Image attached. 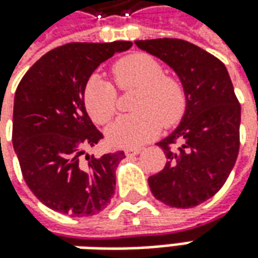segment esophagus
I'll use <instances>...</instances> for the list:
<instances>
[{
	"label": "esophagus",
	"mask_w": 258,
	"mask_h": 258,
	"mask_svg": "<svg viewBox=\"0 0 258 258\" xmlns=\"http://www.w3.org/2000/svg\"><path fill=\"white\" fill-rule=\"evenodd\" d=\"M140 153H141V148H127V150H125V156L127 157L137 156Z\"/></svg>",
	"instance_id": "esophagus-1"
}]
</instances>
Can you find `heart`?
Segmentation results:
<instances>
[{"label":"heart","instance_id":"1","mask_svg":"<svg viewBox=\"0 0 258 258\" xmlns=\"http://www.w3.org/2000/svg\"><path fill=\"white\" fill-rule=\"evenodd\" d=\"M111 73L120 90L138 91L133 104L138 112L120 117L107 131L114 146H143L160 133L161 124L171 127L181 120L187 105L184 85L178 78L167 76L156 58L136 52L115 61ZM83 100L97 124L110 122L117 112V90L100 77L94 76L87 81Z\"/></svg>","mask_w":258,"mask_h":258}]
</instances>
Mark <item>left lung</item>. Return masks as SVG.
<instances>
[{"instance_id":"1","label":"left lung","mask_w":258,"mask_h":258,"mask_svg":"<svg viewBox=\"0 0 258 258\" xmlns=\"http://www.w3.org/2000/svg\"><path fill=\"white\" fill-rule=\"evenodd\" d=\"M136 44L173 68L187 97L180 125L158 143L167 163L148 178L150 188L170 207H196L218 192L234 167L241 105L226 66L213 54L178 38Z\"/></svg>"}]
</instances>
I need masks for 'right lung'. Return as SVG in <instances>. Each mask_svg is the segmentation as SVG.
<instances>
[{
    "mask_svg": "<svg viewBox=\"0 0 258 258\" xmlns=\"http://www.w3.org/2000/svg\"><path fill=\"white\" fill-rule=\"evenodd\" d=\"M131 47L130 41L70 42L42 55L17 87L14 150L27 185L54 211L87 217L111 201L125 154H85L104 136L85 111L83 91L95 68Z\"/></svg>",
    "mask_w": 258,
    "mask_h": 258,
    "instance_id": "1",
    "label": "right lung"
}]
</instances>
